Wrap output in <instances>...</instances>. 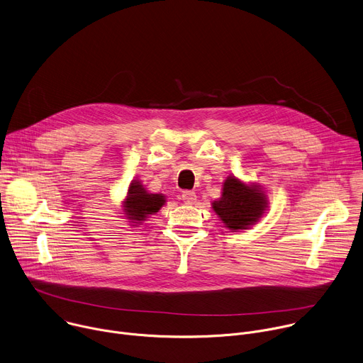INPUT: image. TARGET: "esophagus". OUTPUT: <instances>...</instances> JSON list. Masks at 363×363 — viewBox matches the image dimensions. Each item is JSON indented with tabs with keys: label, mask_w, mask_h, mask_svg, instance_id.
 Here are the masks:
<instances>
[{
	"label": "esophagus",
	"mask_w": 363,
	"mask_h": 363,
	"mask_svg": "<svg viewBox=\"0 0 363 363\" xmlns=\"http://www.w3.org/2000/svg\"><path fill=\"white\" fill-rule=\"evenodd\" d=\"M181 198H182V201H184L185 203H192V202H195V199H196V194H195L194 191H184L182 195H181Z\"/></svg>",
	"instance_id": "obj_1"
}]
</instances>
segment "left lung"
<instances>
[{
    "instance_id": "left-lung-1",
    "label": "left lung",
    "mask_w": 363,
    "mask_h": 363,
    "mask_svg": "<svg viewBox=\"0 0 363 363\" xmlns=\"http://www.w3.org/2000/svg\"><path fill=\"white\" fill-rule=\"evenodd\" d=\"M213 208L230 230H245L258 221L267 208V199L258 186H247L234 177L224 182L223 196L213 202Z\"/></svg>"
}]
</instances>
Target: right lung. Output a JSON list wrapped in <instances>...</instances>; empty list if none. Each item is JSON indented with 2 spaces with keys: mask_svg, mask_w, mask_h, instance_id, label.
<instances>
[{
  "mask_svg": "<svg viewBox=\"0 0 363 363\" xmlns=\"http://www.w3.org/2000/svg\"><path fill=\"white\" fill-rule=\"evenodd\" d=\"M164 203L165 198L162 194H149L139 181H133L125 201V213L132 223L142 224L147 216L158 213Z\"/></svg>",
  "mask_w": 363,
  "mask_h": 363,
  "instance_id": "obj_1",
  "label": "right lung"
}]
</instances>
